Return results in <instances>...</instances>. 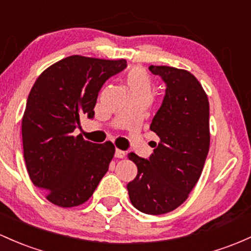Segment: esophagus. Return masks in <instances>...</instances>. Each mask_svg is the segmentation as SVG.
Instances as JSON below:
<instances>
[{
	"label": "esophagus",
	"mask_w": 251,
	"mask_h": 251,
	"mask_svg": "<svg viewBox=\"0 0 251 251\" xmlns=\"http://www.w3.org/2000/svg\"><path fill=\"white\" fill-rule=\"evenodd\" d=\"M114 155H115V157H117V158H124V157L126 156V153H125V151L117 149V150H115Z\"/></svg>",
	"instance_id": "1"
}]
</instances>
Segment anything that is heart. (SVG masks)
<instances>
[{
    "mask_svg": "<svg viewBox=\"0 0 251 251\" xmlns=\"http://www.w3.org/2000/svg\"><path fill=\"white\" fill-rule=\"evenodd\" d=\"M126 85H127L128 93L133 94H143L151 98L152 94V84L147 71L140 68H133L128 71L126 76Z\"/></svg>",
    "mask_w": 251,
    "mask_h": 251,
    "instance_id": "b5f03b06",
    "label": "heart"
}]
</instances>
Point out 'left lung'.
<instances>
[{
    "instance_id": "8db88e82",
    "label": "left lung",
    "mask_w": 251,
    "mask_h": 251,
    "mask_svg": "<svg viewBox=\"0 0 251 251\" xmlns=\"http://www.w3.org/2000/svg\"><path fill=\"white\" fill-rule=\"evenodd\" d=\"M149 70L167 87L150 125L161 140L148 159L128 153L138 174L127 191L137 210L157 216L186 201L201 175L210 149V104L189 71L166 65H151Z\"/></svg>"
}]
</instances>
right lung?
<instances>
[{
  "label": "right lung",
  "instance_id": "1",
  "mask_svg": "<svg viewBox=\"0 0 251 251\" xmlns=\"http://www.w3.org/2000/svg\"><path fill=\"white\" fill-rule=\"evenodd\" d=\"M126 67L125 59L70 56L46 69L32 87L21 125L24 158L33 184L54 205L85 202L108 170L114 145L73 132L81 117H94L101 87Z\"/></svg>",
  "mask_w": 251,
  "mask_h": 251
}]
</instances>
